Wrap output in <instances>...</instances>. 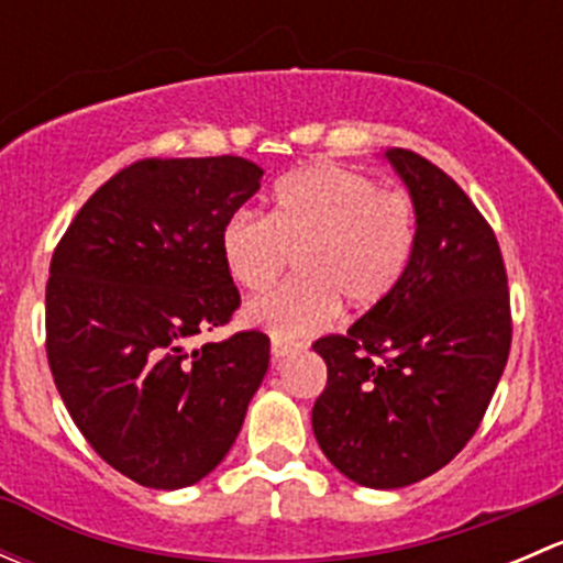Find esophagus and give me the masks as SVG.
Here are the masks:
<instances>
[{
    "label": "esophagus",
    "mask_w": 563,
    "mask_h": 563,
    "mask_svg": "<svg viewBox=\"0 0 563 563\" xmlns=\"http://www.w3.org/2000/svg\"><path fill=\"white\" fill-rule=\"evenodd\" d=\"M297 349H299V343H291V340L275 338V340H272V362L286 360V356L294 354V351H297Z\"/></svg>",
    "instance_id": "esophagus-1"
}]
</instances>
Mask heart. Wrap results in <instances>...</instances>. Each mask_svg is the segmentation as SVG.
<instances>
[{
	"label": "heart",
	"instance_id": "heart-1",
	"mask_svg": "<svg viewBox=\"0 0 563 563\" xmlns=\"http://www.w3.org/2000/svg\"><path fill=\"white\" fill-rule=\"evenodd\" d=\"M419 242V209L373 176L318 166L275 192L272 214L240 209L223 225L220 250L245 291H264L297 258L299 275L247 305L253 327L299 338L329 327L340 299L371 310L395 294Z\"/></svg>",
	"mask_w": 563,
	"mask_h": 563
}]
</instances>
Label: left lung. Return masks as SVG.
<instances>
[{
  "label": "left lung",
  "mask_w": 563,
  "mask_h": 563,
  "mask_svg": "<svg viewBox=\"0 0 563 563\" xmlns=\"http://www.w3.org/2000/svg\"><path fill=\"white\" fill-rule=\"evenodd\" d=\"M389 163L419 209L400 286L349 334L313 343L327 387L313 433L356 485L391 490L444 468L479 428L512 345L507 266L490 223L450 174L411 150Z\"/></svg>",
  "instance_id": "left-lung-1"
}]
</instances>
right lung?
Masks as SVG:
<instances>
[{
	"instance_id": "1",
	"label": "right lung",
	"mask_w": 563,
	"mask_h": 563,
	"mask_svg": "<svg viewBox=\"0 0 563 563\" xmlns=\"http://www.w3.org/2000/svg\"><path fill=\"white\" fill-rule=\"evenodd\" d=\"M261 174L234 155L130 163L78 209L51 258V376L89 446L144 487L203 479L269 367L258 329L187 349L240 308L220 236Z\"/></svg>"
}]
</instances>
